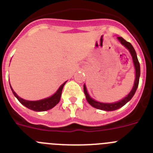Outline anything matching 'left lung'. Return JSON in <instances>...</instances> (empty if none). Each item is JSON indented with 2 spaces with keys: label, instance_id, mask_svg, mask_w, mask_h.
<instances>
[{
  "label": "left lung",
  "instance_id": "obj_1",
  "mask_svg": "<svg viewBox=\"0 0 153 153\" xmlns=\"http://www.w3.org/2000/svg\"><path fill=\"white\" fill-rule=\"evenodd\" d=\"M117 39L120 42V43L122 45H124L126 48L129 50V51L131 52V56H132L133 61H134V67H135V71H136V79L135 82H134V87H133L132 90L131 91V92L126 96L124 99H123L122 100L119 101L117 102H114V103H102V102H99L97 101H95L94 99H92L90 96H89L88 94L87 90H86V86L84 85L83 86V90L84 93L86 95V98L87 102H89V104L91 105L92 107L96 108L97 109H100V110L103 111H114L117 110V109L120 108L122 106H124V105L128 102L129 101L132 99L133 96H134L136 91H137V87H138L139 85V79H140V63H139L138 58H137V53H136L135 50H134V47L132 46V45L130 42H127L126 40H124L122 37H117Z\"/></svg>",
  "mask_w": 153,
  "mask_h": 153
}]
</instances>
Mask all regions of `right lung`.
I'll list each match as a JSON object with an SVG mask.
<instances>
[{"label":"right lung","mask_w":153,"mask_h":153,"mask_svg":"<svg viewBox=\"0 0 153 153\" xmlns=\"http://www.w3.org/2000/svg\"><path fill=\"white\" fill-rule=\"evenodd\" d=\"M64 83L60 86V88L58 89V90L55 92V93L51 97L47 98V99H42V100L39 101H27L25 100V99H21L20 97L17 96L16 94V92L13 91V89L11 88V90H12L13 93L16 97V99L19 100V102H20L21 104L23 105L24 106H26L28 108L31 109V110H33L35 111H45L49 110V109H51L52 108H54L56 105L59 102L60 99H61V93H62V89L64 87Z\"/></svg>","instance_id":"add662e5"}]
</instances>
